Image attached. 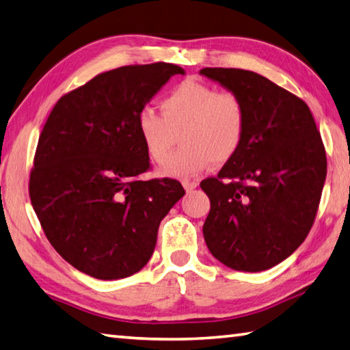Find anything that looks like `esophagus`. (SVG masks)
<instances>
[{
  "mask_svg": "<svg viewBox=\"0 0 350 350\" xmlns=\"http://www.w3.org/2000/svg\"><path fill=\"white\" fill-rule=\"evenodd\" d=\"M182 185H183V188L187 189V193H189V191H193V189H196V188H197L198 182H196V180H188V179H185V180H182Z\"/></svg>",
  "mask_w": 350,
  "mask_h": 350,
  "instance_id": "obj_1",
  "label": "esophagus"
}]
</instances>
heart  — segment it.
I'll return each instance as SVG.
<instances>
[{
	"label": "heart",
	"instance_id": "heart-1",
	"mask_svg": "<svg viewBox=\"0 0 350 350\" xmlns=\"http://www.w3.org/2000/svg\"><path fill=\"white\" fill-rule=\"evenodd\" d=\"M181 130L183 147L172 157L175 133ZM136 130L148 159L163 165L162 174L187 177L209 162H229L241 148L247 130V106L234 91L185 80L161 100V113L144 107L136 116Z\"/></svg>",
	"mask_w": 350,
	"mask_h": 350
}]
</instances>
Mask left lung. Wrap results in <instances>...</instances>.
<instances>
[{
    "label": "left lung",
    "mask_w": 350,
    "mask_h": 350,
    "mask_svg": "<svg viewBox=\"0 0 350 350\" xmlns=\"http://www.w3.org/2000/svg\"><path fill=\"white\" fill-rule=\"evenodd\" d=\"M243 97L247 130L239 152L200 187L211 200L203 237L218 261L262 271L288 258L316 220L326 153L306 103L256 72L203 68Z\"/></svg>",
    "instance_id": "left-lung-1"
}]
</instances>
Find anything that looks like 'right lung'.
I'll return each mask as SVG.
<instances>
[{"label":"right lung","instance_id":"obj_1","mask_svg":"<svg viewBox=\"0 0 350 350\" xmlns=\"http://www.w3.org/2000/svg\"><path fill=\"white\" fill-rule=\"evenodd\" d=\"M165 62L95 75L56 103L39 135L29 194L59 255L86 275H135L185 189L174 179L139 180L150 168L136 116L171 75Z\"/></svg>","mask_w":350,"mask_h":350}]
</instances>
